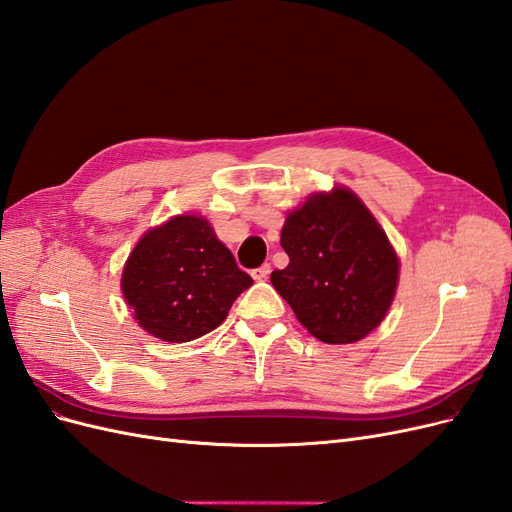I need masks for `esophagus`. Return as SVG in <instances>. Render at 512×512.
<instances>
[{"mask_svg":"<svg viewBox=\"0 0 512 512\" xmlns=\"http://www.w3.org/2000/svg\"><path fill=\"white\" fill-rule=\"evenodd\" d=\"M269 273H271V265H269V262H265V265H262V267H258V269H254V271H252V277H254L256 282H262V280H267Z\"/></svg>","mask_w":512,"mask_h":512,"instance_id":"esophagus-1","label":"esophagus"}]
</instances>
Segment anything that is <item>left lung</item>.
<instances>
[{
  "label": "left lung",
  "instance_id": "8db88e82",
  "mask_svg": "<svg viewBox=\"0 0 512 512\" xmlns=\"http://www.w3.org/2000/svg\"><path fill=\"white\" fill-rule=\"evenodd\" d=\"M280 243L290 262L271 273V284L320 342L354 344L384 320L399 258L352 190L309 196L286 218Z\"/></svg>",
  "mask_w": 512,
  "mask_h": 512
}]
</instances>
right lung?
Listing matches in <instances>:
<instances>
[{
	"label": "right lung",
	"mask_w": 512,
	"mask_h": 512,
	"mask_svg": "<svg viewBox=\"0 0 512 512\" xmlns=\"http://www.w3.org/2000/svg\"><path fill=\"white\" fill-rule=\"evenodd\" d=\"M254 284L200 215H175L147 230L121 273V290L141 327L181 344L220 327Z\"/></svg>",
	"instance_id": "add662e5"
}]
</instances>
